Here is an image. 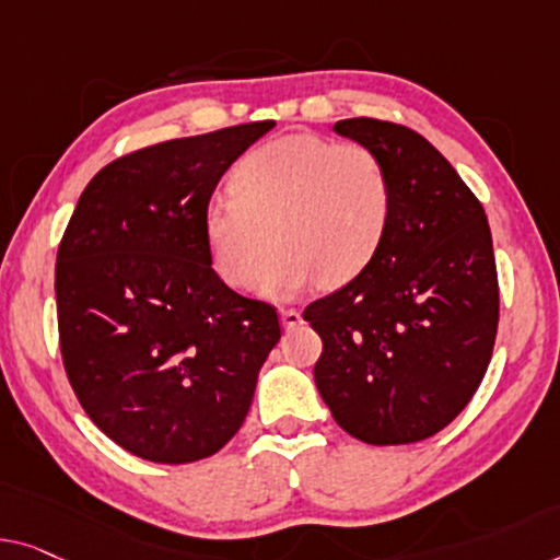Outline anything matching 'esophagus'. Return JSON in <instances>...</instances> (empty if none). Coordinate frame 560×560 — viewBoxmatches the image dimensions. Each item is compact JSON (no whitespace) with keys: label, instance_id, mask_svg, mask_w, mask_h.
<instances>
[{"label":"esophagus","instance_id":"esophagus-1","mask_svg":"<svg viewBox=\"0 0 560 560\" xmlns=\"http://www.w3.org/2000/svg\"><path fill=\"white\" fill-rule=\"evenodd\" d=\"M281 327L283 329H294L302 324V312L299 308H281Z\"/></svg>","mask_w":560,"mask_h":560}]
</instances>
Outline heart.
Masks as SVG:
<instances>
[{
  "label": "heart",
  "instance_id": "obj_1",
  "mask_svg": "<svg viewBox=\"0 0 560 560\" xmlns=\"http://www.w3.org/2000/svg\"><path fill=\"white\" fill-rule=\"evenodd\" d=\"M395 211V186L377 150L364 143L287 136L241 158L229 196L203 211V236L219 277L252 289L273 254L261 291L291 299L316 281L345 287L377 258Z\"/></svg>",
  "mask_w": 560,
  "mask_h": 560
}]
</instances>
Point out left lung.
<instances>
[{
    "mask_svg": "<svg viewBox=\"0 0 560 560\" xmlns=\"http://www.w3.org/2000/svg\"><path fill=\"white\" fill-rule=\"evenodd\" d=\"M385 158L395 211L360 277L304 308L322 337L316 389L349 435L407 445L455 420L493 357L500 291L488 215L438 148L405 125H334Z\"/></svg>",
    "mask_w": 560,
    "mask_h": 560,
    "instance_id": "8db88e82",
    "label": "left lung"
}]
</instances>
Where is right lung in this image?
<instances>
[{"label":"right lung","mask_w":560,"mask_h":560,"mask_svg":"<svg viewBox=\"0 0 560 560\" xmlns=\"http://www.w3.org/2000/svg\"><path fill=\"white\" fill-rule=\"evenodd\" d=\"M273 120L175 138L107 163L57 248V329L82 410L150 463L208 457L236 435L281 339L277 308L213 271L203 211Z\"/></svg>","instance_id":"obj_1"}]
</instances>
